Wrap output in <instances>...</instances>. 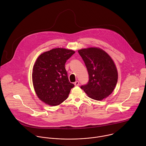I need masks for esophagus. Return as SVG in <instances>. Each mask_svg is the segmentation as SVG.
Segmentation results:
<instances>
[{
	"instance_id": "1",
	"label": "esophagus",
	"mask_w": 146,
	"mask_h": 146,
	"mask_svg": "<svg viewBox=\"0 0 146 146\" xmlns=\"http://www.w3.org/2000/svg\"><path fill=\"white\" fill-rule=\"evenodd\" d=\"M79 85H80V83H79L78 81H76V82H74V85H75V86H79Z\"/></svg>"
}]
</instances>
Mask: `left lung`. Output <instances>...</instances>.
I'll list each match as a JSON object with an SVG mask.
<instances>
[{
	"label": "left lung",
	"instance_id": "1",
	"mask_svg": "<svg viewBox=\"0 0 146 146\" xmlns=\"http://www.w3.org/2000/svg\"><path fill=\"white\" fill-rule=\"evenodd\" d=\"M88 70L89 80L82 85L90 98L102 100L108 96L116 85L118 73L111 58L103 50L88 48L78 51Z\"/></svg>",
	"mask_w": 146,
	"mask_h": 146
}]
</instances>
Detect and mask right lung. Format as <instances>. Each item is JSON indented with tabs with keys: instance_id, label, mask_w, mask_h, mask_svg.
<instances>
[{
	"instance_id": "obj_1",
	"label": "right lung",
	"mask_w": 146,
	"mask_h": 146,
	"mask_svg": "<svg viewBox=\"0 0 146 146\" xmlns=\"http://www.w3.org/2000/svg\"><path fill=\"white\" fill-rule=\"evenodd\" d=\"M75 52L58 48L42 54L34 65L32 80L38 97L46 104L58 106L74 86L68 79L65 64Z\"/></svg>"
}]
</instances>
